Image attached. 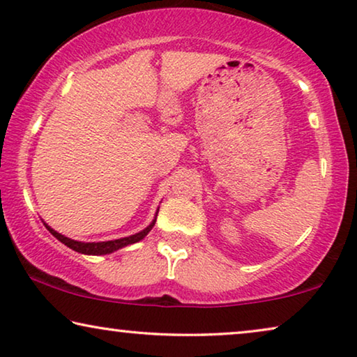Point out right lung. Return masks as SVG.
<instances>
[{
  "label": "right lung",
  "instance_id": "1",
  "mask_svg": "<svg viewBox=\"0 0 357 357\" xmlns=\"http://www.w3.org/2000/svg\"><path fill=\"white\" fill-rule=\"evenodd\" d=\"M155 222H156V218L150 225H148L145 229H142L140 233H135L132 236H128V238H121V239L105 241V243H81V241L70 239V238H67V236L54 231V229L51 227H47V225H46V228L52 233V236H56L60 243L65 244L70 249H73L75 252H79V254H86V255H107V254H112V252H114V250L126 248V245H129V244L139 243V241L144 239L145 236L150 233V229L155 227Z\"/></svg>",
  "mask_w": 357,
  "mask_h": 357
}]
</instances>
